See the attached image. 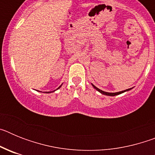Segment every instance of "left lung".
I'll list each match as a JSON object with an SVG mask.
<instances>
[{
  "instance_id": "obj_1",
  "label": "left lung",
  "mask_w": 155,
  "mask_h": 155,
  "mask_svg": "<svg viewBox=\"0 0 155 155\" xmlns=\"http://www.w3.org/2000/svg\"><path fill=\"white\" fill-rule=\"evenodd\" d=\"M93 87L95 88V89L97 90L98 91H99L100 93H102V94H105V95H109V96H115V95H117V94H122V93L125 92V91H130V90L131 89V88H129V89H127L125 90V91H119V92H115V93H110V92H106V91H102L101 89H99V88H98L97 87H95L94 85H93Z\"/></svg>"
}]
</instances>
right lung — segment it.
I'll return each instance as SVG.
<instances>
[{"label":"right lung","instance_id":"obj_1","mask_svg":"<svg viewBox=\"0 0 155 155\" xmlns=\"http://www.w3.org/2000/svg\"><path fill=\"white\" fill-rule=\"evenodd\" d=\"M61 85H62V84H61ZM61 85L60 86V87H59L58 88H57V89H59V88H60V87H61ZM56 91V90H54V91H46V93H51V92H53V91Z\"/></svg>","mask_w":155,"mask_h":155}]
</instances>
